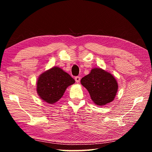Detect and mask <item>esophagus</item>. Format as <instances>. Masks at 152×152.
<instances>
[{"label":"esophagus","instance_id":"1","mask_svg":"<svg viewBox=\"0 0 152 152\" xmlns=\"http://www.w3.org/2000/svg\"><path fill=\"white\" fill-rule=\"evenodd\" d=\"M75 80H76V82H77V83H78V82H80V76H76L75 77Z\"/></svg>","mask_w":152,"mask_h":152}]
</instances>
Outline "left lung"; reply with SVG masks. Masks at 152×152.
Segmentation results:
<instances>
[{"mask_svg":"<svg viewBox=\"0 0 152 152\" xmlns=\"http://www.w3.org/2000/svg\"><path fill=\"white\" fill-rule=\"evenodd\" d=\"M82 85L88 90L91 99L98 106L109 103L116 96L118 84L111 74L101 68L92 69L81 79Z\"/></svg>","mask_w":152,"mask_h":152,"instance_id":"left-lung-1","label":"left lung"}]
</instances>
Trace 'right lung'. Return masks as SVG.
<instances>
[{
  "instance_id": "obj_1",
  "label": "right lung",
  "mask_w": 152,
  "mask_h": 152,
  "mask_svg": "<svg viewBox=\"0 0 152 152\" xmlns=\"http://www.w3.org/2000/svg\"><path fill=\"white\" fill-rule=\"evenodd\" d=\"M75 80L58 67H53L42 74L37 83V92L43 101L50 104L58 101L69 86Z\"/></svg>"
}]
</instances>
